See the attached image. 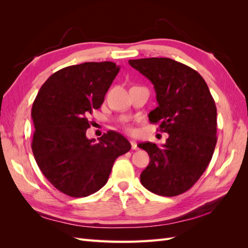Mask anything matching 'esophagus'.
<instances>
[{"label": "esophagus", "mask_w": 248, "mask_h": 248, "mask_svg": "<svg viewBox=\"0 0 248 248\" xmlns=\"http://www.w3.org/2000/svg\"><path fill=\"white\" fill-rule=\"evenodd\" d=\"M131 148H132L133 150H138V149H139V147H138V144H136V141L131 140Z\"/></svg>", "instance_id": "34e87169"}]
</instances>
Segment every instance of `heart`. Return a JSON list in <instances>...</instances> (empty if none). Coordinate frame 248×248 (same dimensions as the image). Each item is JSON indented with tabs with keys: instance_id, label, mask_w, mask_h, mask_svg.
Here are the masks:
<instances>
[{
	"instance_id": "obj_1",
	"label": "heart",
	"mask_w": 248,
	"mask_h": 248,
	"mask_svg": "<svg viewBox=\"0 0 248 248\" xmlns=\"http://www.w3.org/2000/svg\"><path fill=\"white\" fill-rule=\"evenodd\" d=\"M125 130H127L128 132H133V129L130 128V127H125Z\"/></svg>"
}]
</instances>
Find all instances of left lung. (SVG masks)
Wrapping results in <instances>:
<instances>
[{"label": "left lung", "mask_w": 248, "mask_h": 248, "mask_svg": "<svg viewBox=\"0 0 248 248\" xmlns=\"http://www.w3.org/2000/svg\"><path fill=\"white\" fill-rule=\"evenodd\" d=\"M129 64L154 84L159 105L149 120L168 133L162 147L149 141L139 145L150 157L140 182L156 195L177 196L198 181L212 159L217 141L214 99L202 77L182 62L150 57Z\"/></svg>", "instance_id": "8db88e82"}]
</instances>
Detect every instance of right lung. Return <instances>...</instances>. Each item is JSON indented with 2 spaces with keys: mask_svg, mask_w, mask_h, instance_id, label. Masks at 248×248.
<instances>
[{
  "mask_svg": "<svg viewBox=\"0 0 248 248\" xmlns=\"http://www.w3.org/2000/svg\"><path fill=\"white\" fill-rule=\"evenodd\" d=\"M119 67L112 62H83L54 72L34 100L31 150L41 172L70 197H86L108 180L115 160L131 149L123 135L108 131L88 140V116L104 101Z\"/></svg>",
  "mask_w": 248,
  "mask_h": 248,
  "instance_id": "add662e5",
  "label": "right lung"
}]
</instances>
